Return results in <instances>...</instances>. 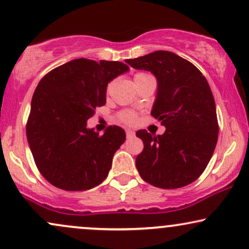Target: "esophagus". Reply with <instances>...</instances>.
Masks as SVG:
<instances>
[{"mask_svg":"<svg viewBox=\"0 0 249 249\" xmlns=\"http://www.w3.org/2000/svg\"><path fill=\"white\" fill-rule=\"evenodd\" d=\"M125 135H127V137H128V139H129V137H133L134 136L135 131L128 129V130H125Z\"/></svg>","mask_w":249,"mask_h":249,"instance_id":"obj_1","label":"esophagus"}]
</instances>
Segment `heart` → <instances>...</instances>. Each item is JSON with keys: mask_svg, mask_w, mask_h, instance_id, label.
<instances>
[{"mask_svg": "<svg viewBox=\"0 0 249 249\" xmlns=\"http://www.w3.org/2000/svg\"><path fill=\"white\" fill-rule=\"evenodd\" d=\"M141 75H144V73H137V75H135V77H137V76H141ZM121 119L122 121L125 122V124H131L136 121V115H135V113L133 112H124L121 114Z\"/></svg>", "mask_w": 249, "mask_h": 249, "instance_id": "b5f03b06", "label": "heart"}]
</instances>
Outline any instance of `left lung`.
Returning a JSON list of instances; mask_svg holds the SVG:
<instances>
[{"label": "left lung", "mask_w": 249, "mask_h": 249, "mask_svg": "<svg viewBox=\"0 0 249 249\" xmlns=\"http://www.w3.org/2000/svg\"><path fill=\"white\" fill-rule=\"evenodd\" d=\"M135 69L157 79L151 115L166 128L152 136L139 130L144 149L136 167L150 185L174 189L194 182L209 164L218 140V121L213 92L193 63L167 51L127 60Z\"/></svg>", "instance_id": "8db88e82"}]
</instances>
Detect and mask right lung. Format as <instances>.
Listing matches in <instances>:
<instances>
[{
  "instance_id": "obj_1",
  "label": "right lung",
  "mask_w": 249,
  "mask_h": 249,
  "mask_svg": "<svg viewBox=\"0 0 249 249\" xmlns=\"http://www.w3.org/2000/svg\"><path fill=\"white\" fill-rule=\"evenodd\" d=\"M119 61L76 59L47 73L31 103L26 136L40 173L57 188L78 192L100 185L125 141L121 127L103 135L88 128L97 107L106 104L107 85L127 72Z\"/></svg>"
}]
</instances>
